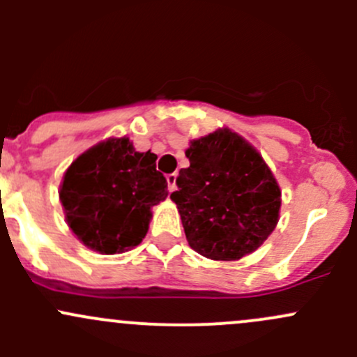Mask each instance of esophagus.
<instances>
[{
    "label": "esophagus",
    "mask_w": 357,
    "mask_h": 357,
    "mask_svg": "<svg viewBox=\"0 0 357 357\" xmlns=\"http://www.w3.org/2000/svg\"><path fill=\"white\" fill-rule=\"evenodd\" d=\"M176 179H178V174H176V172H172V174H167L169 192H174V190H176Z\"/></svg>",
    "instance_id": "34e87169"
}]
</instances>
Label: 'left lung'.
Returning <instances> with one entry per match:
<instances>
[{
	"label": "left lung",
	"mask_w": 357,
	"mask_h": 357,
	"mask_svg": "<svg viewBox=\"0 0 357 357\" xmlns=\"http://www.w3.org/2000/svg\"><path fill=\"white\" fill-rule=\"evenodd\" d=\"M171 200L190 247L214 261H238L278 225L282 192L261 153L231 129L190 142Z\"/></svg>",
	"instance_id": "1"
}]
</instances>
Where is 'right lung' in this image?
<instances>
[{
  "mask_svg": "<svg viewBox=\"0 0 357 357\" xmlns=\"http://www.w3.org/2000/svg\"><path fill=\"white\" fill-rule=\"evenodd\" d=\"M157 155L129 138H109L81 153L63 174L60 202L68 228L91 250L121 254L142 243L152 207L167 197Z\"/></svg>",
  "mask_w": 357,
  "mask_h": 357,
  "instance_id": "1",
  "label": "right lung"
}]
</instances>
